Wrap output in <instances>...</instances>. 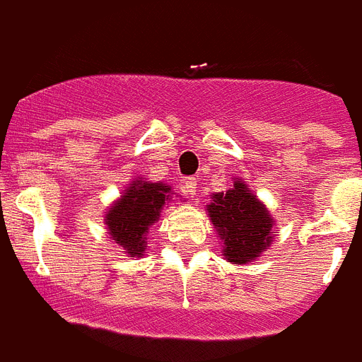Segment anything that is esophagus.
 I'll return each mask as SVG.
<instances>
[{
    "label": "esophagus",
    "instance_id": "esophagus-1",
    "mask_svg": "<svg viewBox=\"0 0 362 362\" xmlns=\"http://www.w3.org/2000/svg\"><path fill=\"white\" fill-rule=\"evenodd\" d=\"M181 189L187 196H196V189H198V181L194 177H185Z\"/></svg>",
    "mask_w": 362,
    "mask_h": 362
}]
</instances>
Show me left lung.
<instances>
[{"label": "left lung", "mask_w": 362, "mask_h": 362, "mask_svg": "<svg viewBox=\"0 0 362 362\" xmlns=\"http://www.w3.org/2000/svg\"><path fill=\"white\" fill-rule=\"evenodd\" d=\"M207 211L230 262H252L273 239V218L241 181H235L228 192H216Z\"/></svg>", "instance_id": "8db88e82"}]
</instances>
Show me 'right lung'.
<instances>
[{"mask_svg": "<svg viewBox=\"0 0 362 362\" xmlns=\"http://www.w3.org/2000/svg\"><path fill=\"white\" fill-rule=\"evenodd\" d=\"M172 198V189L163 183L134 181L125 196L115 202L106 213L108 233L115 243L129 250L131 256H141L146 250V233L158 221L160 209Z\"/></svg>", "mask_w": 362, "mask_h": 362, "instance_id": "1", "label": "right lung"}]
</instances>
